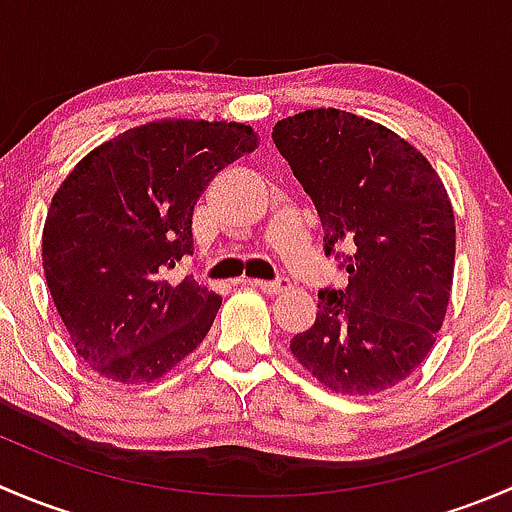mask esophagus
<instances>
[{
  "mask_svg": "<svg viewBox=\"0 0 512 512\" xmlns=\"http://www.w3.org/2000/svg\"><path fill=\"white\" fill-rule=\"evenodd\" d=\"M250 285L257 287V289H262V292H267V294H282V292H287V289H289V282L287 280H275V282L250 280Z\"/></svg>",
  "mask_w": 512,
  "mask_h": 512,
  "instance_id": "34e87169",
  "label": "esophagus"
}]
</instances>
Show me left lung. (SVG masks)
<instances>
[{
  "mask_svg": "<svg viewBox=\"0 0 512 512\" xmlns=\"http://www.w3.org/2000/svg\"><path fill=\"white\" fill-rule=\"evenodd\" d=\"M272 141L312 198L324 255L349 250L344 289L289 349L327 389L369 396L401 384L436 344L456 260V220L436 170L381 123L339 108L282 118Z\"/></svg>",
  "mask_w": 512,
  "mask_h": 512,
  "instance_id": "obj_1",
  "label": "left lung"
}]
</instances>
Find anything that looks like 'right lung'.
Instances as JSON below:
<instances>
[{"label":"right lung","mask_w":512,"mask_h":512,"mask_svg":"<svg viewBox=\"0 0 512 512\" xmlns=\"http://www.w3.org/2000/svg\"><path fill=\"white\" fill-rule=\"evenodd\" d=\"M257 148L245 123L165 118L94 148L51 198L46 285L76 354L121 384H151L193 352L223 297L168 270L193 255V208Z\"/></svg>","instance_id":"obj_1"}]
</instances>
